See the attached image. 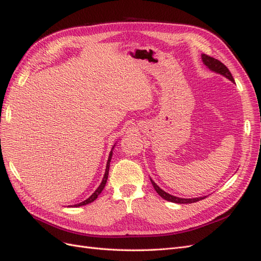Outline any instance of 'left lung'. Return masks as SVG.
I'll return each instance as SVG.
<instances>
[{
    "mask_svg": "<svg viewBox=\"0 0 261 261\" xmlns=\"http://www.w3.org/2000/svg\"><path fill=\"white\" fill-rule=\"evenodd\" d=\"M201 59H202L203 64L206 65L209 69H211L212 72H216L218 74L223 75L224 77L227 78V80H230L232 83H234V78H233L231 72L223 64V63H221L217 59H213V58L209 57V55H207V54H201ZM150 180H151L152 186L154 187L155 192L159 194V196H161L163 199L168 200V201H171V202H175V203H193V202L199 201L201 199L206 198V196H204V197H198V198H188V199L187 198H179V197H176V196H173V195H170L168 193H165L163 189H161L159 186H158L151 178H150Z\"/></svg>",
    "mask_w": 261,
    "mask_h": 261,
    "instance_id": "obj_1",
    "label": "left lung"
}]
</instances>
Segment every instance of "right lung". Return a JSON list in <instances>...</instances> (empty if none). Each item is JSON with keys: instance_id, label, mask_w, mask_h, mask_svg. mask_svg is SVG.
<instances>
[{"instance_id": "right-lung-1", "label": "right lung", "mask_w": 261, "mask_h": 261, "mask_svg": "<svg viewBox=\"0 0 261 261\" xmlns=\"http://www.w3.org/2000/svg\"><path fill=\"white\" fill-rule=\"evenodd\" d=\"M115 146V145H114ZM114 146H113V148H112V150H111V152H110V155H109V159H108V162H107V168H106V173H105V176H103V179H102V181H101V184L99 185V187L96 189V192H94L88 199H86V200H84L83 202H80V203H77V204H74L73 207H81V206H85V204H88V203H90V202H92V201H94L96 200L97 198H98V196L101 194V192L103 191V188H105V186H106V184H107V179H108V175H109V168H110V162H111V159H112V154H113V149H114Z\"/></svg>"}]
</instances>
